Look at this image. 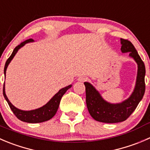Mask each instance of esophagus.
Here are the masks:
<instances>
[{"instance_id":"34e87169","label":"esophagus","mask_w":150,"mask_h":150,"mask_svg":"<svg viewBox=\"0 0 150 150\" xmlns=\"http://www.w3.org/2000/svg\"><path fill=\"white\" fill-rule=\"evenodd\" d=\"M88 78L86 76H81L78 78V81H80V82H84V81H87Z\"/></svg>"}]
</instances>
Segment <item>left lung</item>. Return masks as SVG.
Segmentation results:
<instances>
[{
	"mask_svg": "<svg viewBox=\"0 0 150 150\" xmlns=\"http://www.w3.org/2000/svg\"><path fill=\"white\" fill-rule=\"evenodd\" d=\"M122 53H130L138 65L137 78L134 90L129 98L117 104H112L105 100L90 83L85 82L86 102L90 115L100 122L117 123L127 120L135 110L143 98L145 92V66L137 50L130 41L121 39Z\"/></svg>",
	"mask_w": 150,
	"mask_h": 150,
	"instance_id": "1",
	"label": "left lung"
}]
</instances>
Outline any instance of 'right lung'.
<instances>
[{"label": "right lung", "mask_w": 150, "mask_h": 150, "mask_svg": "<svg viewBox=\"0 0 150 150\" xmlns=\"http://www.w3.org/2000/svg\"><path fill=\"white\" fill-rule=\"evenodd\" d=\"M33 40L32 39H29V40H25V42H22L19 45H17L15 48L13 50L12 53L10 56V57L7 59L6 62L5 64V67H4V75H6V69L8 67V65L12 60L14 56H15L16 53H17L18 50L21 48L23 46H24L26 43L32 42ZM72 87V85H69L67 86L64 87V88H62L59 90L53 97L50 100V101L47 103H46L45 105L42 107L40 108L35 109V110H23L14 107L10 101L8 100V97H6V94L5 93V85H4V90H3V94H4V97H5L6 100L8 103V105H9L10 108L12 110L14 115L17 117V119H19L21 121L25 122L28 123H40L43 122H46L47 120H50L53 118L55 116V114L57 112L58 108H59V104H60L61 99H62V96L65 94L67 91L69 89V88Z\"/></svg>", "instance_id": "obj_1"}]
</instances>
